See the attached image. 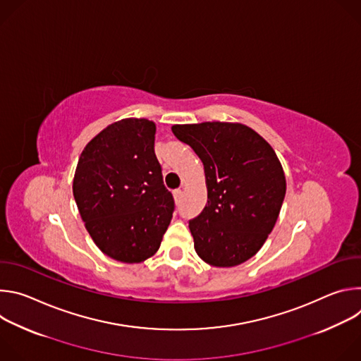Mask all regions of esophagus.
I'll use <instances>...</instances> for the list:
<instances>
[{
    "label": "esophagus",
    "mask_w": 361,
    "mask_h": 361,
    "mask_svg": "<svg viewBox=\"0 0 361 361\" xmlns=\"http://www.w3.org/2000/svg\"><path fill=\"white\" fill-rule=\"evenodd\" d=\"M181 194H183L181 188H176V190L173 191V197H174V201H176V202H178V201L181 200Z\"/></svg>",
    "instance_id": "1"
}]
</instances>
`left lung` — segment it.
I'll list each match as a JSON object with an SVG mask.
<instances>
[{
	"label": "left lung",
	"instance_id": "8db88e82",
	"mask_svg": "<svg viewBox=\"0 0 361 361\" xmlns=\"http://www.w3.org/2000/svg\"><path fill=\"white\" fill-rule=\"evenodd\" d=\"M204 166L207 204L188 227L200 259L234 267L266 243L286 195V176L273 147L241 123L176 124Z\"/></svg>",
	"mask_w": 361,
	"mask_h": 361
}]
</instances>
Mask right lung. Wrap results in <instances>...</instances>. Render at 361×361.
Here are the masks:
<instances>
[{
  "label": "right lung",
  "mask_w": 361,
  "mask_h": 361,
  "mask_svg": "<svg viewBox=\"0 0 361 361\" xmlns=\"http://www.w3.org/2000/svg\"><path fill=\"white\" fill-rule=\"evenodd\" d=\"M156 123L123 118L84 147L73 194L95 245L113 260L142 263L160 248L174 200L154 152Z\"/></svg>",
  "instance_id": "add662e5"
}]
</instances>
